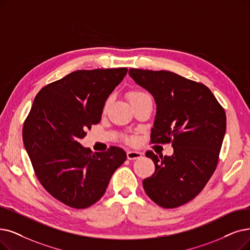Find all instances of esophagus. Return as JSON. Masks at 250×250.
<instances>
[{"mask_svg":"<svg viewBox=\"0 0 250 250\" xmlns=\"http://www.w3.org/2000/svg\"><path fill=\"white\" fill-rule=\"evenodd\" d=\"M143 156V153L141 152H137V151H133V149H130V151L127 152V158L129 160H135L141 158Z\"/></svg>","mask_w":250,"mask_h":250,"instance_id":"1","label":"esophagus"}]
</instances>
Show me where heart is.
I'll use <instances>...</instances> for the list:
<instances>
[{"label":"heart","instance_id":"b5f03b06","mask_svg":"<svg viewBox=\"0 0 250 250\" xmlns=\"http://www.w3.org/2000/svg\"><path fill=\"white\" fill-rule=\"evenodd\" d=\"M145 95H147L146 93H145V92H143V91H138V90H136V91H132V92H130L129 93V99H135V98H138V97H142V96H145ZM107 103H108V101H107ZM106 103V104H107Z\"/></svg>","mask_w":250,"mask_h":250}]
</instances>
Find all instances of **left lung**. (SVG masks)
Listing matches in <instances>:
<instances>
[{
    "label": "left lung",
    "mask_w": 250,
    "mask_h": 250,
    "mask_svg": "<svg viewBox=\"0 0 250 250\" xmlns=\"http://www.w3.org/2000/svg\"><path fill=\"white\" fill-rule=\"evenodd\" d=\"M136 84L157 104L152 144H172V156H146L155 172L144 179L146 195L163 208L191 201L212 176L226 133L227 118L210 89L168 71L130 68Z\"/></svg>",
    "instance_id": "8db88e82"
}]
</instances>
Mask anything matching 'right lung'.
Masks as SVG:
<instances>
[{
	"label": "right lung",
	"mask_w": 250,
	"mask_h": 250,
	"mask_svg": "<svg viewBox=\"0 0 250 250\" xmlns=\"http://www.w3.org/2000/svg\"><path fill=\"white\" fill-rule=\"evenodd\" d=\"M127 71L97 68L68 74L39 91L25 119L22 139L39 182L69 207L83 209L97 202L127 158L121 147L92 153L79 143L101 122L105 101Z\"/></svg>",
	"instance_id": "add662e5"
}]
</instances>
